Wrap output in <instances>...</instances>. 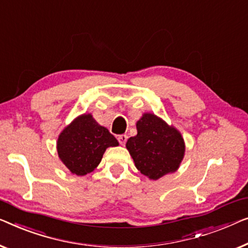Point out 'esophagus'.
Listing matches in <instances>:
<instances>
[{
	"label": "esophagus",
	"mask_w": 248,
	"mask_h": 248,
	"mask_svg": "<svg viewBox=\"0 0 248 248\" xmlns=\"http://www.w3.org/2000/svg\"><path fill=\"white\" fill-rule=\"evenodd\" d=\"M117 140H118V142H120L121 145H125V143H126V141H127V135L122 134L118 136Z\"/></svg>",
	"instance_id": "obj_1"
}]
</instances>
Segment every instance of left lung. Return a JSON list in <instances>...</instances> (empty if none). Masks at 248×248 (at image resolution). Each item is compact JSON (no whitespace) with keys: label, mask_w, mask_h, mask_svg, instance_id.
I'll use <instances>...</instances> for the list:
<instances>
[{"label":"left lung","mask_w":248,"mask_h":248,"mask_svg":"<svg viewBox=\"0 0 248 248\" xmlns=\"http://www.w3.org/2000/svg\"><path fill=\"white\" fill-rule=\"evenodd\" d=\"M138 134L127 140L130 152L138 170L151 180L175 172L186 152L181 133L152 113H144L136 122Z\"/></svg>","instance_id":"left-lung-1"}]
</instances>
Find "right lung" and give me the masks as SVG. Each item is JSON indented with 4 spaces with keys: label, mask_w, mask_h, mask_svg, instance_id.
<instances>
[{
    "label": "right lung",
    "mask_w": 248,
    "mask_h": 248,
    "mask_svg": "<svg viewBox=\"0 0 248 248\" xmlns=\"http://www.w3.org/2000/svg\"><path fill=\"white\" fill-rule=\"evenodd\" d=\"M117 145L114 135L99 125L92 114H82L60 133L57 152L71 173L85 175L97 168L107 148Z\"/></svg>",
    "instance_id": "1"
}]
</instances>
